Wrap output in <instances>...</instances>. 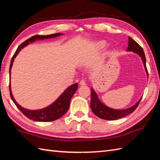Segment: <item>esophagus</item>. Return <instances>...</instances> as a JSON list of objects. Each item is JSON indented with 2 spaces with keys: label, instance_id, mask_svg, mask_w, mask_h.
<instances>
[{
  "label": "esophagus",
  "instance_id": "obj_1",
  "mask_svg": "<svg viewBox=\"0 0 160 160\" xmlns=\"http://www.w3.org/2000/svg\"><path fill=\"white\" fill-rule=\"evenodd\" d=\"M80 85H86L87 84V83H86V80H82L80 82Z\"/></svg>",
  "mask_w": 160,
  "mask_h": 160
}]
</instances>
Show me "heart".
I'll list each match as a JSON object with an SVG mask.
<instances>
[{
    "instance_id": "heart-1",
    "label": "heart",
    "mask_w": 160,
    "mask_h": 160,
    "mask_svg": "<svg viewBox=\"0 0 160 160\" xmlns=\"http://www.w3.org/2000/svg\"><path fill=\"white\" fill-rule=\"evenodd\" d=\"M96 45L98 48H103V47L106 45V42L104 41H100L96 44Z\"/></svg>"
}]
</instances>
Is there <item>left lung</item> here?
Returning <instances> with one entry per match:
<instances>
[{
	"mask_svg": "<svg viewBox=\"0 0 160 160\" xmlns=\"http://www.w3.org/2000/svg\"><path fill=\"white\" fill-rule=\"evenodd\" d=\"M127 52H132L135 53L141 58L142 60V62L144 64V69L147 73V76L148 77V71L147 69V66H146V57L144 55V52L143 49L138 45V44L132 40L131 37H128V48L127 49ZM91 108L93 113L103 120H116L121 118H123L126 115L131 113L133 112L135 108L138 106L139 103L142 99V98L139 100L136 103H135L133 106L129 107L128 108H125V109H114V108H111L110 107H108L106 105L104 104L98 98V94L96 91H94L93 88L91 89Z\"/></svg>",
	"mask_w": 160,
	"mask_h": 160,
	"instance_id": "8db88e82",
	"label": "left lung"
}]
</instances>
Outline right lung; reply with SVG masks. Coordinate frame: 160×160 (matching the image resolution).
I'll use <instances>...</instances> for the list:
<instances>
[{
	"label": "right lung",
	"mask_w": 160,
	"mask_h": 160,
	"mask_svg": "<svg viewBox=\"0 0 160 160\" xmlns=\"http://www.w3.org/2000/svg\"><path fill=\"white\" fill-rule=\"evenodd\" d=\"M63 35L62 33H53V34L47 35V36H40V35H36L33 36L31 38L25 40V42H22L18 48H17L15 53L11 60V63H10L9 67V78H11V69L13 65V60H14L15 58L18 55L19 52L24 47L28 46L29 44L35 42L36 40H41L48 38H56L59 36ZM78 89V83H75L72 85L69 86V87L64 91V92L60 95V96L58 98V99L54 101L53 102L50 104L49 106L45 108H41V109L38 110H29L28 108H23L20 106L19 104L17 103V102L15 100L14 98H13L12 89H11V84L9 82V92H10V97H11L13 103L16 104V106L18 107V109L22 112V113L25 115L27 118H28L30 120H32L33 121H38V122H51L58 120L60 118H61L67 113L69 108L71 99L72 98L74 93Z\"/></svg>",
	"instance_id": "right-lung-1"
}]
</instances>
